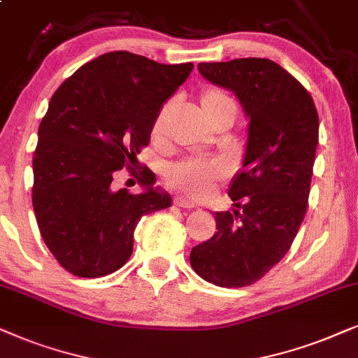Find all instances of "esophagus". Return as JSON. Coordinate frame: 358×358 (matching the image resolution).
Listing matches in <instances>:
<instances>
[{
    "instance_id": "34e87169",
    "label": "esophagus",
    "mask_w": 358,
    "mask_h": 358,
    "mask_svg": "<svg viewBox=\"0 0 358 358\" xmlns=\"http://www.w3.org/2000/svg\"><path fill=\"white\" fill-rule=\"evenodd\" d=\"M173 203L176 204V206H180V208H187V209H192V208H194V203H193V201H189V199H187V198H183V196L175 198V199H173Z\"/></svg>"
}]
</instances>
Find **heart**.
Here are the masks:
<instances>
[{"label":"heart","instance_id":"b5f03b06","mask_svg":"<svg viewBox=\"0 0 358 358\" xmlns=\"http://www.w3.org/2000/svg\"><path fill=\"white\" fill-rule=\"evenodd\" d=\"M171 108H173V103L169 101L157 113L154 122H152V136L154 137H159L164 131ZM201 109L208 119L216 117L222 113H231L236 116L234 99L217 88H209L203 92ZM224 175H226V166L221 162L192 159L171 166L169 171V182L173 188L182 189L194 198H204L211 192L214 182L222 178Z\"/></svg>","mask_w":358,"mask_h":358}]
</instances>
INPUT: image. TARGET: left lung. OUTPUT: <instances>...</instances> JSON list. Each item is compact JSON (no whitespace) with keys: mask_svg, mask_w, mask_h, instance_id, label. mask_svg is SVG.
Returning a JSON list of instances; mask_svg holds the SVG:
<instances>
[{"mask_svg":"<svg viewBox=\"0 0 358 358\" xmlns=\"http://www.w3.org/2000/svg\"><path fill=\"white\" fill-rule=\"evenodd\" d=\"M208 82L229 90L249 119L242 170L229 187L232 213H213L211 239L189 264L216 287L255 283L292 247L306 214L319 117L311 94L268 59L198 64Z\"/></svg>","mask_w":358,"mask_h":358,"instance_id":"8db88e82","label":"left lung"}]
</instances>
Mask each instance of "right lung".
<instances>
[{"mask_svg": "<svg viewBox=\"0 0 358 358\" xmlns=\"http://www.w3.org/2000/svg\"><path fill=\"white\" fill-rule=\"evenodd\" d=\"M193 64L165 65L126 50L108 52L60 85L37 132L32 160L37 226L66 271L82 278L113 273L129 260L137 222L170 208L171 196L142 171L144 192L114 189L122 166H141L152 122Z\"/></svg>", "mask_w": 358, "mask_h": 358, "instance_id": "right-lung-1", "label": "right lung"}]
</instances>
